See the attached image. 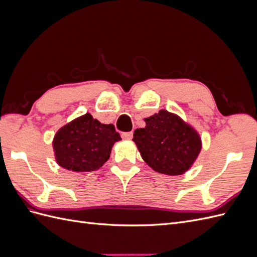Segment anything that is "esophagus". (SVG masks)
Returning a JSON list of instances; mask_svg holds the SVG:
<instances>
[{
	"label": "esophagus",
	"instance_id": "obj_1",
	"mask_svg": "<svg viewBox=\"0 0 257 257\" xmlns=\"http://www.w3.org/2000/svg\"><path fill=\"white\" fill-rule=\"evenodd\" d=\"M122 138L124 139H132L133 138V132H124V133L121 134Z\"/></svg>",
	"mask_w": 257,
	"mask_h": 257
}]
</instances>
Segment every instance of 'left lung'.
Segmentation results:
<instances>
[{
	"instance_id": "1",
	"label": "left lung",
	"mask_w": 257,
	"mask_h": 257,
	"mask_svg": "<svg viewBox=\"0 0 257 257\" xmlns=\"http://www.w3.org/2000/svg\"><path fill=\"white\" fill-rule=\"evenodd\" d=\"M133 141L144 161L155 172L178 176L185 173L201 149L199 135L178 115L161 110L145 119Z\"/></svg>"
}]
</instances>
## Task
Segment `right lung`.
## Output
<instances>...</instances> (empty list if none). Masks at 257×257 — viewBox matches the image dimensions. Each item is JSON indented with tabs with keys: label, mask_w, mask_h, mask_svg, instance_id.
Instances as JSON below:
<instances>
[{
	"label": "right lung",
	"mask_w": 257,
	"mask_h": 257,
	"mask_svg": "<svg viewBox=\"0 0 257 257\" xmlns=\"http://www.w3.org/2000/svg\"><path fill=\"white\" fill-rule=\"evenodd\" d=\"M121 141L113 124H102L90 113L61 127L53 139L58 164L77 173L94 172L109 159L112 146Z\"/></svg>",
	"instance_id": "obj_1"
}]
</instances>
